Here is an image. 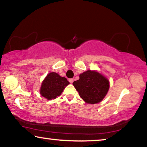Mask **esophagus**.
Here are the masks:
<instances>
[{
	"label": "esophagus",
	"instance_id": "1",
	"mask_svg": "<svg viewBox=\"0 0 147 147\" xmlns=\"http://www.w3.org/2000/svg\"><path fill=\"white\" fill-rule=\"evenodd\" d=\"M69 81L72 84L74 81V79H73V78H70V79H69Z\"/></svg>",
	"mask_w": 147,
	"mask_h": 147
}]
</instances>
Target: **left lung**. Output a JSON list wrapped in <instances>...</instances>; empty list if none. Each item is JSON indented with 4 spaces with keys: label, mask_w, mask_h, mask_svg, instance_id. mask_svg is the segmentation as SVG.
<instances>
[{
    "label": "left lung",
    "mask_w": 147,
    "mask_h": 147,
    "mask_svg": "<svg viewBox=\"0 0 147 147\" xmlns=\"http://www.w3.org/2000/svg\"><path fill=\"white\" fill-rule=\"evenodd\" d=\"M80 98L88 104L101 102L110 87L108 78L97 71L88 70L80 74L79 79L73 83Z\"/></svg>",
    "instance_id": "left-lung-1"
}]
</instances>
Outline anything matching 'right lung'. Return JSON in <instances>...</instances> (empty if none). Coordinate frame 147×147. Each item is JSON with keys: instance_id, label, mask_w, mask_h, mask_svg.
<instances>
[{"instance_id": "obj_1", "label": "right lung", "mask_w": 147, "mask_h": 147, "mask_svg": "<svg viewBox=\"0 0 147 147\" xmlns=\"http://www.w3.org/2000/svg\"><path fill=\"white\" fill-rule=\"evenodd\" d=\"M70 82L65 77L61 76L55 72L47 74L42 80L40 88L41 96L47 100H52L60 96Z\"/></svg>"}]
</instances>
